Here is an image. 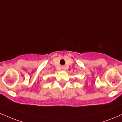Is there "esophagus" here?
Segmentation results:
<instances>
[{"instance_id":"1","label":"esophagus","mask_w":122,"mask_h":122,"mask_svg":"<svg viewBox=\"0 0 122 122\" xmlns=\"http://www.w3.org/2000/svg\"><path fill=\"white\" fill-rule=\"evenodd\" d=\"M61 69H62L63 70H66V67L64 66H61Z\"/></svg>"}]
</instances>
